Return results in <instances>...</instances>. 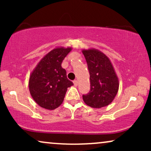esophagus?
<instances>
[{
    "label": "esophagus",
    "instance_id": "esophagus-1",
    "mask_svg": "<svg viewBox=\"0 0 151 151\" xmlns=\"http://www.w3.org/2000/svg\"><path fill=\"white\" fill-rule=\"evenodd\" d=\"M73 83H74V86H77L78 85V81L77 80H74Z\"/></svg>",
    "mask_w": 151,
    "mask_h": 151
}]
</instances>
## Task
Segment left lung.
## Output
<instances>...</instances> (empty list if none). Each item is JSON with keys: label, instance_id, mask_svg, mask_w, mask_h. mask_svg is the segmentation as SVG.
Returning <instances> with one entry per match:
<instances>
[{"label": "left lung", "instance_id": "8db88e82", "mask_svg": "<svg viewBox=\"0 0 151 151\" xmlns=\"http://www.w3.org/2000/svg\"><path fill=\"white\" fill-rule=\"evenodd\" d=\"M90 74V91L82 97L86 104L101 108L111 103L119 89V80L109 59L96 50H83Z\"/></svg>", "mask_w": 151, "mask_h": 151}]
</instances>
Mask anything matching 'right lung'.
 Returning a JSON list of instances; mask_svg holds the SVG:
<instances>
[{
	"mask_svg": "<svg viewBox=\"0 0 151 151\" xmlns=\"http://www.w3.org/2000/svg\"><path fill=\"white\" fill-rule=\"evenodd\" d=\"M71 48H56L43 58L31 74L29 89L40 106L49 110L62 104L67 88L73 85L62 67L64 59Z\"/></svg>",
	"mask_w": 151,
	"mask_h": 151,
	"instance_id": "add662e5",
	"label": "right lung"
}]
</instances>
